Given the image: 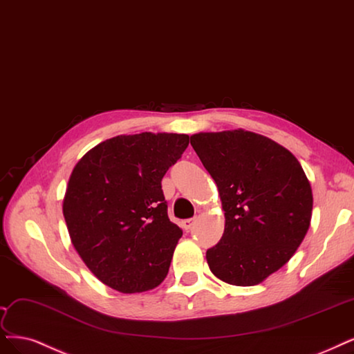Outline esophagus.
I'll return each mask as SVG.
<instances>
[{"label": "esophagus", "mask_w": 354, "mask_h": 354, "mask_svg": "<svg viewBox=\"0 0 354 354\" xmlns=\"http://www.w3.org/2000/svg\"><path fill=\"white\" fill-rule=\"evenodd\" d=\"M194 224H196V219L194 218H189V219H185V221H181V227L186 231H190Z\"/></svg>", "instance_id": "esophagus-1"}]
</instances>
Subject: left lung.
<instances>
[{"mask_svg": "<svg viewBox=\"0 0 354 354\" xmlns=\"http://www.w3.org/2000/svg\"><path fill=\"white\" fill-rule=\"evenodd\" d=\"M190 145L211 174L225 215L224 234L206 250L224 283H262L295 254L306 236L313 196L297 158L246 130L198 133Z\"/></svg>", "mask_w": 354, "mask_h": 354, "instance_id": "obj_1", "label": "left lung"}]
</instances>
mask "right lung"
I'll list each match as a JSON object with an SVG mask.
<instances>
[{
    "mask_svg": "<svg viewBox=\"0 0 354 354\" xmlns=\"http://www.w3.org/2000/svg\"><path fill=\"white\" fill-rule=\"evenodd\" d=\"M187 135L140 133L96 145L73 168L63 214L92 274L121 293L160 286L183 231L169 221L161 180Z\"/></svg>",
    "mask_w": 354,
    "mask_h": 354,
    "instance_id": "add662e5",
    "label": "right lung"
}]
</instances>
